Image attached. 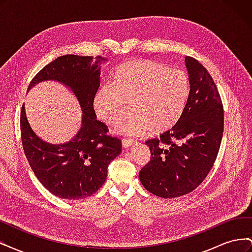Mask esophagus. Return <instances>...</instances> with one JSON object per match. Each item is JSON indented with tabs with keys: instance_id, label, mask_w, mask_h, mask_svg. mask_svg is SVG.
I'll use <instances>...</instances> for the list:
<instances>
[{
	"instance_id": "esophagus-1",
	"label": "esophagus",
	"mask_w": 252,
	"mask_h": 252,
	"mask_svg": "<svg viewBox=\"0 0 252 252\" xmlns=\"http://www.w3.org/2000/svg\"><path fill=\"white\" fill-rule=\"evenodd\" d=\"M134 144L135 143L130 140H122V146H123V148H130L134 146Z\"/></svg>"
}]
</instances>
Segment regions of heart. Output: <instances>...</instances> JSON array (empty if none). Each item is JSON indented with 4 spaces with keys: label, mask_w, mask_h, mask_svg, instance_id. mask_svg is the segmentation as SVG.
<instances>
[{
    "label": "heart",
    "mask_w": 252,
    "mask_h": 252,
    "mask_svg": "<svg viewBox=\"0 0 252 252\" xmlns=\"http://www.w3.org/2000/svg\"><path fill=\"white\" fill-rule=\"evenodd\" d=\"M187 75L151 60L136 59L122 65L114 74L112 85L97 91L94 108L105 124L114 126L129 111H133L117 132L142 135L152 129L166 132L179 123L189 96Z\"/></svg>",
    "instance_id": "b5f03b06"
}]
</instances>
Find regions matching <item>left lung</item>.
Segmentation results:
<instances>
[{"label":"left lung","instance_id":"8db88e82","mask_svg":"<svg viewBox=\"0 0 252 252\" xmlns=\"http://www.w3.org/2000/svg\"><path fill=\"white\" fill-rule=\"evenodd\" d=\"M189 74L188 101L179 123L159 139L146 142L150 162L140 171L142 185L164 199L191 192L207 177L224 131V109L207 69L185 58Z\"/></svg>","mask_w":252,"mask_h":252}]
</instances>
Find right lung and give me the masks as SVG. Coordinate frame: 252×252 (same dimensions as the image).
Segmentation results:
<instances>
[{
    "instance_id": "obj_1",
    "label": "right lung",
    "mask_w": 252,
    "mask_h": 252,
    "mask_svg": "<svg viewBox=\"0 0 252 252\" xmlns=\"http://www.w3.org/2000/svg\"><path fill=\"white\" fill-rule=\"evenodd\" d=\"M106 59L66 55L37 73L28 91L44 81H56L69 88L82 110L79 131L63 144H51L35 134L27 120L25 104L21 111L22 144L28 163L41 184L64 200H81L100 189L108 165L122 151V142L106 133L108 128L96 120L94 100L100 87L101 64Z\"/></svg>"
}]
</instances>
